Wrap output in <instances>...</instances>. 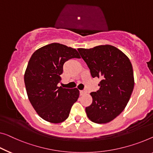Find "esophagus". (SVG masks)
Returning a JSON list of instances; mask_svg holds the SVG:
<instances>
[{
  "label": "esophagus",
  "instance_id": "34e87169",
  "mask_svg": "<svg viewBox=\"0 0 153 153\" xmlns=\"http://www.w3.org/2000/svg\"><path fill=\"white\" fill-rule=\"evenodd\" d=\"M86 93H87V90H86V88H84V90H82V91H79V93H80L81 95H83L84 94H86Z\"/></svg>",
  "mask_w": 153,
  "mask_h": 153
}]
</instances>
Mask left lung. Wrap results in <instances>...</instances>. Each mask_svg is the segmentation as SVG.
I'll return each instance as SVG.
<instances>
[{
	"label": "left lung",
	"instance_id": "left-lung-1",
	"mask_svg": "<svg viewBox=\"0 0 153 153\" xmlns=\"http://www.w3.org/2000/svg\"><path fill=\"white\" fill-rule=\"evenodd\" d=\"M89 68L91 76L101 79L100 89L91 93L92 104L86 107L88 119L97 124L108 123L124 111L134 88V76L129 58L111 45L78 49Z\"/></svg>",
	"mask_w": 153,
	"mask_h": 153
}]
</instances>
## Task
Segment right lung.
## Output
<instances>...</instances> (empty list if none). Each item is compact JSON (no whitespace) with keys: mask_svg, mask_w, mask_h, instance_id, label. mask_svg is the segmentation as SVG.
Segmentation results:
<instances>
[{"mask_svg":"<svg viewBox=\"0 0 153 153\" xmlns=\"http://www.w3.org/2000/svg\"><path fill=\"white\" fill-rule=\"evenodd\" d=\"M79 58L76 49L51 43L36 50L28 62L24 76L27 96L40 117L49 122H62L79 97L77 88L58 86L63 65L71 58Z\"/></svg>","mask_w":153,"mask_h":153,"instance_id":"obj_1","label":"right lung"}]
</instances>
